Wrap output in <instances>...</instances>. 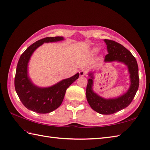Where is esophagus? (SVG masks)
<instances>
[{
    "mask_svg": "<svg viewBox=\"0 0 150 150\" xmlns=\"http://www.w3.org/2000/svg\"><path fill=\"white\" fill-rule=\"evenodd\" d=\"M79 74H80V75H81V76H84V75H86L87 74L86 69H82V70L80 71Z\"/></svg>",
    "mask_w": 150,
    "mask_h": 150,
    "instance_id": "esophagus-1",
    "label": "esophagus"
}]
</instances>
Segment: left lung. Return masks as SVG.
<instances>
[{"label": "left lung", "instance_id": "8db88e82", "mask_svg": "<svg viewBox=\"0 0 150 150\" xmlns=\"http://www.w3.org/2000/svg\"><path fill=\"white\" fill-rule=\"evenodd\" d=\"M107 45L108 54L105 56V62L117 61L128 66L130 74L131 85L128 91L119 98L106 100L92 91L93 76L88 80L86 88L87 100L92 109L102 114H112L122 110L130 105L136 94L139 84V69L136 59L131 52L122 45L110 40H104Z\"/></svg>", "mask_w": 150, "mask_h": 150}]
</instances>
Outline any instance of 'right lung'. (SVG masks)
<instances>
[{
  "label": "right lung",
  "instance_id": "add662e5",
  "mask_svg": "<svg viewBox=\"0 0 150 150\" xmlns=\"http://www.w3.org/2000/svg\"><path fill=\"white\" fill-rule=\"evenodd\" d=\"M63 40L62 36L47 37L37 41L21 55L17 64L15 88L21 102L27 109L40 114L52 112L61 105L66 91L79 78V74L48 88H39L33 85L27 76V64L34 51L43 43Z\"/></svg>",
  "mask_w": 150,
  "mask_h": 150
}]
</instances>
